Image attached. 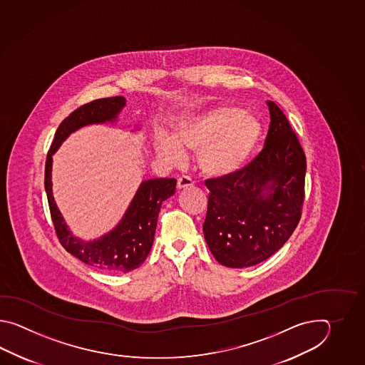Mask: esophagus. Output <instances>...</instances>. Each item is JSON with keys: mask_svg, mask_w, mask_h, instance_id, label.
Here are the masks:
<instances>
[{"mask_svg": "<svg viewBox=\"0 0 365 365\" xmlns=\"http://www.w3.org/2000/svg\"><path fill=\"white\" fill-rule=\"evenodd\" d=\"M194 186L193 180L190 179V178H187V176H181L178 179V189L181 190V189H185V187H192Z\"/></svg>", "mask_w": 365, "mask_h": 365, "instance_id": "34e87169", "label": "esophagus"}]
</instances>
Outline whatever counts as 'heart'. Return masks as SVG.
Masks as SVG:
<instances>
[{"instance_id": "b5f03b06", "label": "heart", "mask_w": 365, "mask_h": 365, "mask_svg": "<svg viewBox=\"0 0 365 365\" xmlns=\"http://www.w3.org/2000/svg\"><path fill=\"white\" fill-rule=\"evenodd\" d=\"M264 124L237 106H217L181 120L173 138L156 143V154L170 163L184 160L185 151L198 153L197 163L206 176L222 179L245 170L259 148Z\"/></svg>"}]
</instances>
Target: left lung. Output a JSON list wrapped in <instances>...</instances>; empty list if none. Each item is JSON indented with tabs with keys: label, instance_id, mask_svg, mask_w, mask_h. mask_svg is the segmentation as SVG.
<instances>
[{
	"label": "left lung",
	"instance_id": "1",
	"mask_svg": "<svg viewBox=\"0 0 365 365\" xmlns=\"http://www.w3.org/2000/svg\"><path fill=\"white\" fill-rule=\"evenodd\" d=\"M270 128L262 153L230 178L206 180L203 236L227 267L264 262L291 237L300 220L307 160L287 117L266 101Z\"/></svg>",
	"mask_w": 365,
	"mask_h": 365
}]
</instances>
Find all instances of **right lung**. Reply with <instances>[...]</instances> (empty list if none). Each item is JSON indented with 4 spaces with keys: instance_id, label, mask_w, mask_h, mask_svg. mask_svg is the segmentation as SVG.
Segmentation results:
<instances>
[{
    "instance_id": "obj_1",
    "label": "right lung",
    "mask_w": 365,
    "mask_h": 365,
    "mask_svg": "<svg viewBox=\"0 0 365 365\" xmlns=\"http://www.w3.org/2000/svg\"><path fill=\"white\" fill-rule=\"evenodd\" d=\"M126 106L124 96L106 98L87 103L62 121L48 153L46 192L57 237L70 255L101 272L126 274L145 262L154 242L158 215L162 203L176 190L175 179H150L140 182L124 217L109 232L93 240L74 236L57 207L52 189V163L56 151L71 133L87 125L116 124ZM134 130H140L135 126ZM133 130V132H134Z\"/></svg>"
}]
</instances>
